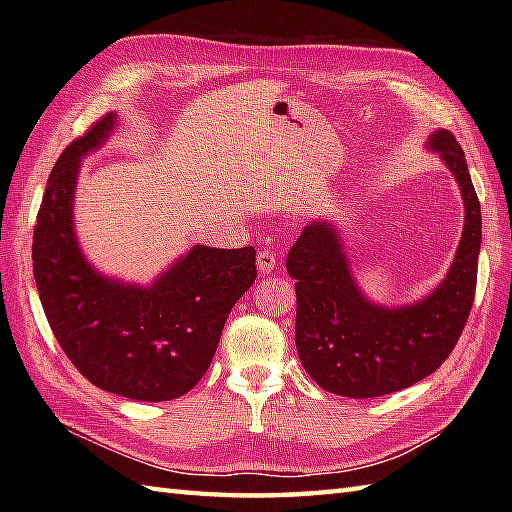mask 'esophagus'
<instances>
[{
	"label": "esophagus",
	"mask_w": 512,
	"mask_h": 512,
	"mask_svg": "<svg viewBox=\"0 0 512 512\" xmlns=\"http://www.w3.org/2000/svg\"><path fill=\"white\" fill-rule=\"evenodd\" d=\"M257 268H259V273H273V270L277 268V257L270 253V250H259Z\"/></svg>",
	"instance_id": "34e87169"
}]
</instances>
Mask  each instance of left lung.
<instances>
[{
	"label": "left lung",
	"mask_w": 512,
	"mask_h": 512,
	"mask_svg": "<svg viewBox=\"0 0 512 512\" xmlns=\"http://www.w3.org/2000/svg\"><path fill=\"white\" fill-rule=\"evenodd\" d=\"M427 149L438 154L460 187L464 228L447 275L407 306H383L358 286L341 231L312 220L288 253L297 290L295 343L299 361L325 391L374 398L400 391L444 363L458 343L475 297L482 211L462 147L436 129Z\"/></svg>",
	"instance_id": "1"
}]
</instances>
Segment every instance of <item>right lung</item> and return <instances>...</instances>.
<instances>
[{
	"instance_id": "obj_1",
	"label": "right lung",
	"mask_w": 512,
	"mask_h": 512,
	"mask_svg": "<svg viewBox=\"0 0 512 512\" xmlns=\"http://www.w3.org/2000/svg\"><path fill=\"white\" fill-rule=\"evenodd\" d=\"M116 127L107 114L59 156L37 215L32 270L61 350L92 385L173 400L209 369L228 314L257 277L255 248L195 244L147 286L101 273L76 237L74 191L83 158Z\"/></svg>"
}]
</instances>
